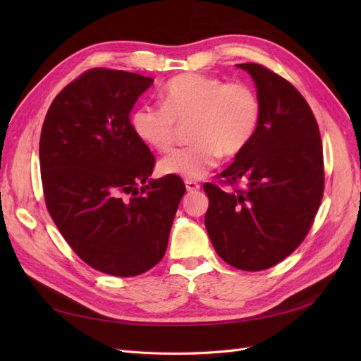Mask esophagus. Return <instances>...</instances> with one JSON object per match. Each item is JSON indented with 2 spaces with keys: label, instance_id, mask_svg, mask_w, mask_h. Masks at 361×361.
<instances>
[{
  "label": "esophagus",
  "instance_id": "esophagus-1",
  "mask_svg": "<svg viewBox=\"0 0 361 361\" xmlns=\"http://www.w3.org/2000/svg\"><path fill=\"white\" fill-rule=\"evenodd\" d=\"M185 187H187V191L192 192V191L200 190V183L192 180V179H187V180H185Z\"/></svg>",
  "mask_w": 361,
  "mask_h": 361
}]
</instances>
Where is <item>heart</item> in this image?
<instances>
[{
    "label": "heart",
    "mask_w": 361,
    "mask_h": 361,
    "mask_svg": "<svg viewBox=\"0 0 361 361\" xmlns=\"http://www.w3.org/2000/svg\"><path fill=\"white\" fill-rule=\"evenodd\" d=\"M162 105L143 104L130 114V128L140 141L158 152L169 150L178 123L190 125L194 143L174 149L159 161L162 174L200 179L220 162L223 154L236 157L253 141L262 105L253 87L226 82L204 73L174 76L162 93Z\"/></svg>",
    "instance_id": "b5f03b06"
}]
</instances>
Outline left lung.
I'll return each mask as SVG.
<instances>
[{
  "label": "left lung",
  "instance_id": "left-lung-1",
  "mask_svg": "<svg viewBox=\"0 0 361 361\" xmlns=\"http://www.w3.org/2000/svg\"><path fill=\"white\" fill-rule=\"evenodd\" d=\"M257 87L262 116L247 149L203 190L204 226L226 264L243 271L277 265L307 236L324 195L319 126L302 94L257 63H243ZM244 181L247 189L235 185ZM232 186L224 192L222 185Z\"/></svg>",
  "mask_w": 361,
  "mask_h": 361
}]
</instances>
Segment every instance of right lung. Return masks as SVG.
I'll return each instance as SVG.
<instances>
[{"label":"right lung","instance_id":"right-lung-1","mask_svg":"<svg viewBox=\"0 0 361 361\" xmlns=\"http://www.w3.org/2000/svg\"><path fill=\"white\" fill-rule=\"evenodd\" d=\"M152 82L89 69L56 96L42 126L40 176L52 221L81 260L114 277L143 274L164 257L185 194L174 174L149 180L155 157L130 128V110Z\"/></svg>","mask_w":361,"mask_h":361}]
</instances>
